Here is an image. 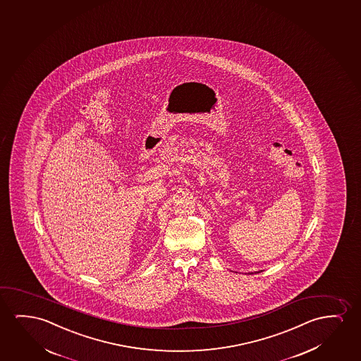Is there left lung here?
<instances>
[{"label": "left lung", "mask_w": 361, "mask_h": 361, "mask_svg": "<svg viewBox=\"0 0 361 361\" xmlns=\"http://www.w3.org/2000/svg\"><path fill=\"white\" fill-rule=\"evenodd\" d=\"M256 274H257V272H256Z\"/></svg>", "instance_id": "obj_1"}]
</instances>
